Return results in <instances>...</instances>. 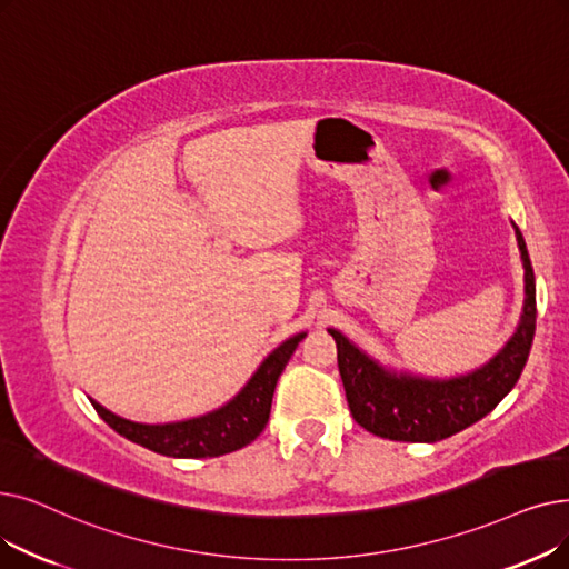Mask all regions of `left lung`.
Here are the masks:
<instances>
[{
  "instance_id": "1",
  "label": "left lung",
  "mask_w": 569,
  "mask_h": 569,
  "mask_svg": "<svg viewBox=\"0 0 569 569\" xmlns=\"http://www.w3.org/2000/svg\"><path fill=\"white\" fill-rule=\"evenodd\" d=\"M511 228L523 264L521 316L502 349L472 372L423 377L395 369L362 351L343 332L328 328L337 341L339 375L358 426L392 441L432 443L481 421L516 386L532 346L537 309L526 239L513 220Z\"/></svg>"
}]
</instances>
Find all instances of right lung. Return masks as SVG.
I'll use <instances>...</instances> for the list:
<instances>
[{"label":"right lung","mask_w":569,"mask_h":569,"mask_svg":"<svg viewBox=\"0 0 569 569\" xmlns=\"http://www.w3.org/2000/svg\"><path fill=\"white\" fill-rule=\"evenodd\" d=\"M307 332H298L281 341L260 365L243 388L223 407L207 411L202 416L186 418L174 423H137L122 418L100 402H92L104 421L126 439L171 458H216L226 456L251 443L267 426L271 398H274L277 381L288 365L290 356Z\"/></svg>","instance_id":"1"}]
</instances>
